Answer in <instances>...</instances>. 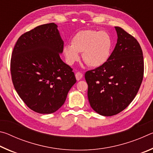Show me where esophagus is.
Returning <instances> with one entry per match:
<instances>
[{
	"instance_id": "34e87169",
	"label": "esophagus",
	"mask_w": 153,
	"mask_h": 153,
	"mask_svg": "<svg viewBox=\"0 0 153 153\" xmlns=\"http://www.w3.org/2000/svg\"><path fill=\"white\" fill-rule=\"evenodd\" d=\"M83 77V74L82 73H80V72H77L76 74V78L77 80V81H79V80L81 79Z\"/></svg>"
}]
</instances>
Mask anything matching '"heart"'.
Returning <instances> with one entry per match:
<instances>
[{
  "mask_svg": "<svg viewBox=\"0 0 153 153\" xmlns=\"http://www.w3.org/2000/svg\"><path fill=\"white\" fill-rule=\"evenodd\" d=\"M113 42L111 36L105 31L82 30L72 38L71 45L64 46L63 52L67 63L71 65L82 59L91 67H98L106 63L110 58Z\"/></svg>",
  "mask_w": 153,
  "mask_h": 153,
  "instance_id": "b5f03b06",
  "label": "heart"
}]
</instances>
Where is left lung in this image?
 Instances as JSON below:
<instances>
[{
  "mask_svg": "<svg viewBox=\"0 0 153 153\" xmlns=\"http://www.w3.org/2000/svg\"><path fill=\"white\" fill-rule=\"evenodd\" d=\"M117 42L103 65L85 74L92 109L103 116L117 115L135 98L143 79L144 59L135 38L115 27Z\"/></svg>",
  "mask_w": 153,
  "mask_h": 153,
  "instance_id": "obj_1",
  "label": "left lung"
}]
</instances>
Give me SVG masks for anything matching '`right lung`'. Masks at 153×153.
<instances>
[{
	"instance_id": "right-lung-1",
	"label": "right lung",
	"mask_w": 153,
	"mask_h": 153,
	"mask_svg": "<svg viewBox=\"0 0 153 153\" xmlns=\"http://www.w3.org/2000/svg\"><path fill=\"white\" fill-rule=\"evenodd\" d=\"M63 41L55 23L44 24L18 38L11 59L13 84L30 109L41 114L57 111L76 82L61 60Z\"/></svg>"
}]
</instances>
